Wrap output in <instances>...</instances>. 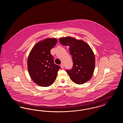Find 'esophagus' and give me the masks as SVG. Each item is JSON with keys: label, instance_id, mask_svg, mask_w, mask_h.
I'll return each instance as SVG.
<instances>
[{"label": "esophagus", "instance_id": "1", "mask_svg": "<svg viewBox=\"0 0 123 123\" xmlns=\"http://www.w3.org/2000/svg\"><path fill=\"white\" fill-rule=\"evenodd\" d=\"M60 67H61L62 69H63V68H64V64H60Z\"/></svg>", "mask_w": 123, "mask_h": 123}]
</instances>
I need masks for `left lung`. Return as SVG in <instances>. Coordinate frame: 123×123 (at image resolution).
I'll use <instances>...</instances> for the list:
<instances>
[{
	"label": "left lung",
	"mask_w": 123,
	"mask_h": 123,
	"mask_svg": "<svg viewBox=\"0 0 123 123\" xmlns=\"http://www.w3.org/2000/svg\"><path fill=\"white\" fill-rule=\"evenodd\" d=\"M59 42L70 47L73 65L71 69L66 71L71 80L78 84L89 80L95 67L94 55L90 47L84 41L69 36L59 38Z\"/></svg>",
	"instance_id": "1"
}]
</instances>
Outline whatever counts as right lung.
I'll list each match as a JSON object with an SVG mask.
<instances>
[{"label": "right lung", "mask_w": 123, "mask_h": 123, "mask_svg": "<svg viewBox=\"0 0 123 123\" xmlns=\"http://www.w3.org/2000/svg\"><path fill=\"white\" fill-rule=\"evenodd\" d=\"M57 42L48 38L37 43L32 48L28 59L29 75L37 85L48 87L55 82L60 67L55 64L50 50Z\"/></svg>", "instance_id": "obj_1"}]
</instances>
